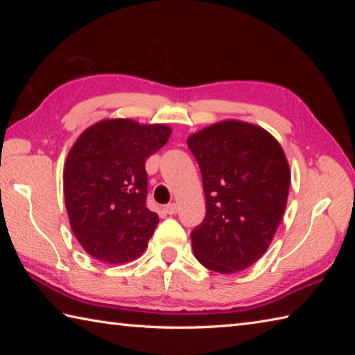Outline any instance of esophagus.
Listing matches in <instances>:
<instances>
[{"label":"esophagus","mask_w":355,"mask_h":355,"mask_svg":"<svg viewBox=\"0 0 355 355\" xmlns=\"http://www.w3.org/2000/svg\"><path fill=\"white\" fill-rule=\"evenodd\" d=\"M164 210H166V214H168V215H175L178 207H177L175 202H171V205H168V206L164 207Z\"/></svg>","instance_id":"1"}]
</instances>
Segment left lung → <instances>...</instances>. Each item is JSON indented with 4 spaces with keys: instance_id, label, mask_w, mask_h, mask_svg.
Here are the masks:
<instances>
[{
    "instance_id": "left-lung-1",
    "label": "left lung",
    "mask_w": 355,
    "mask_h": 355,
    "mask_svg": "<svg viewBox=\"0 0 355 355\" xmlns=\"http://www.w3.org/2000/svg\"><path fill=\"white\" fill-rule=\"evenodd\" d=\"M200 166L206 216L191 233L206 268L235 273L267 252L285 212L291 172L279 141L263 128L224 120L187 139Z\"/></svg>"
}]
</instances>
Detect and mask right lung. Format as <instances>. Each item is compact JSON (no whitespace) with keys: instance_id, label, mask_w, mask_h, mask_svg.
I'll return each instance as SVG.
<instances>
[{"instance_id":"add662e5","label":"right lung","mask_w":355,"mask_h":355,"mask_svg":"<svg viewBox=\"0 0 355 355\" xmlns=\"http://www.w3.org/2000/svg\"><path fill=\"white\" fill-rule=\"evenodd\" d=\"M172 130L131 119H105L74 141L64 166V198L82 248L107 263L137 259L154 235L158 215L146 207L145 162Z\"/></svg>"}]
</instances>
